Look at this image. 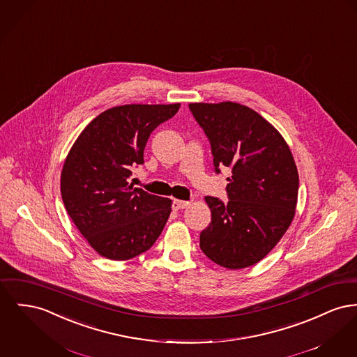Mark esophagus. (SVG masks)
Here are the masks:
<instances>
[{"mask_svg": "<svg viewBox=\"0 0 357 357\" xmlns=\"http://www.w3.org/2000/svg\"><path fill=\"white\" fill-rule=\"evenodd\" d=\"M189 204L190 202H188V201H182V199H174V202H172V209H185V208H188V206H189Z\"/></svg>", "mask_w": 357, "mask_h": 357, "instance_id": "esophagus-1", "label": "esophagus"}]
</instances>
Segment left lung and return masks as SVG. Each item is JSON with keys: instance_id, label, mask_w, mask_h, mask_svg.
<instances>
[{"instance_id": "left-lung-1", "label": "left lung", "mask_w": 357, "mask_h": 357, "mask_svg": "<svg viewBox=\"0 0 357 357\" xmlns=\"http://www.w3.org/2000/svg\"><path fill=\"white\" fill-rule=\"evenodd\" d=\"M208 136L215 172L231 169L229 201L206 197L211 222L199 247L221 267L240 270L260 261L289 229L299 178L282 135L251 107L237 102L190 104Z\"/></svg>"}]
</instances>
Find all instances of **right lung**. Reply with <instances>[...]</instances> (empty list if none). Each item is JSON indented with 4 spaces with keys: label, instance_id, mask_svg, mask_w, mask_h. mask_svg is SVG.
Instances as JSON below:
<instances>
[{
    "label": "right lung",
    "instance_id": "obj_1",
    "mask_svg": "<svg viewBox=\"0 0 357 357\" xmlns=\"http://www.w3.org/2000/svg\"><path fill=\"white\" fill-rule=\"evenodd\" d=\"M181 104L114 106L97 116L70 149L61 175L64 208L87 243L110 260L148 251L171 213V199L128 182L144 163L152 130Z\"/></svg>",
    "mask_w": 357,
    "mask_h": 357
}]
</instances>
